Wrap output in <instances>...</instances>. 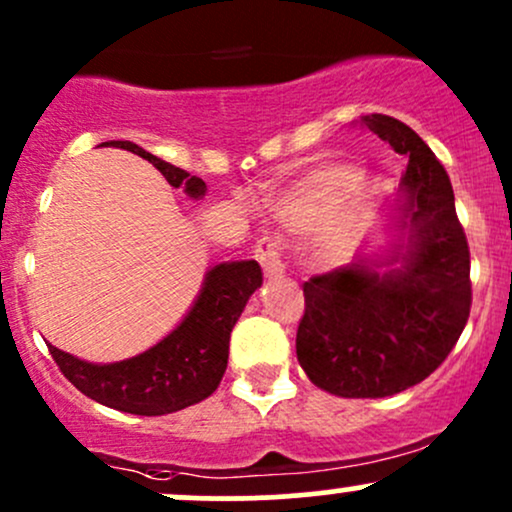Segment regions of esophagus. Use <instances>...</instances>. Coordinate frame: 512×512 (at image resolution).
<instances>
[{
	"mask_svg": "<svg viewBox=\"0 0 512 512\" xmlns=\"http://www.w3.org/2000/svg\"><path fill=\"white\" fill-rule=\"evenodd\" d=\"M282 250H284V240L279 233H265L255 243V257L260 260V265L265 269L267 277H279V274L284 272Z\"/></svg>",
	"mask_w": 512,
	"mask_h": 512,
	"instance_id": "esophagus-1",
	"label": "esophagus"
}]
</instances>
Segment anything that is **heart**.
<instances>
[{"instance_id":"heart-1","label":"heart","mask_w":512,"mask_h":512,"mask_svg":"<svg viewBox=\"0 0 512 512\" xmlns=\"http://www.w3.org/2000/svg\"><path fill=\"white\" fill-rule=\"evenodd\" d=\"M359 172L338 167L313 174L306 184H301L289 199L284 201V216L296 226L323 216L325 211L335 209L352 189L357 187Z\"/></svg>"}]
</instances>
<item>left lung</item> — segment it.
Instances as JSON below:
<instances>
[{"mask_svg":"<svg viewBox=\"0 0 512 512\" xmlns=\"http://www.w3.org/2000/svg\"><path fill=\"white\" fill-rule=\"evenodd\" d=\"M359 123L408 157V252L381 277L355 262L308 279L296 357L323 391L384 398L420 384L457 345L471 311V260L452 184L425 140L393 116Z\"/></svg>","mask_w":512,"mask_h":512,"instance_id":"1","label":"left lung"}]
</instances>
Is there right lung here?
Returning a JSON list of instances; mask_svg holds the SVG:
<instances>
[{
	"instance_id": "right-lung-1",
	"label": "right lung",
	"mask_w": 512,
	"mask_h": 512,
	"mask_svg": "<svg viewBox=\"0 0 512 512\" xmlns=\"http://www.w3.org/2000/svg\"><path fill=\"white\" fill-rule=\"evenodd\" d=\"M104 145L131 150L153 162L174 189L184 187L194 199L206 192L204 179L189 177L184 170L150 155L131 140H111ZM260 284L262 269L255 260L216 265L206 277L189 316L143 355L116 364H89L48 345L50 357L77 391L101 406L136 415L182 411L218 389L228 367L233 325Z\"/></svg>"
}]
</instances>
